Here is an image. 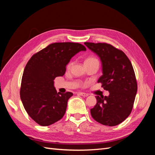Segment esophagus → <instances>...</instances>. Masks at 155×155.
<instances>
[{
	"label": "esophagus",
	"mask_w": 155,
	"mask_h": 155,
	"mask_svg": "<svg viewBox=\"0 0 155 155\" xmlns=\"http://www.w3.org/2000/svg\"><path fill=\"white\" fill-rule=\"evenodd\" d=\"M78 94L81 95V96H83V97H87V96H88V94H86V93H85V92H78Z\"/></svg>",
	"instance_id": "34e87169"
}]
</instances>
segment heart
Returning a JSON list of instances; mask_svg holds the SVG:
<instances>
[{
    "label": "heart",
    "instance_id": "1",
    "mask_svg": "<svg viewBox=\"0 0 155 155\" xmlns=\"http://www.w3.org/2000/svg\"><path fill=\"white\" fill-rule=\"evenodd\" d=\"M97 61V60L94 58H88L85 61V63H87V62H88V61ZM72 64H73V62H70L67 65V68L70 69V68H71V67L72 66Z\"/></svg>",
    "mask_w": 155,
    "mask_h": 155
}]
</instances>
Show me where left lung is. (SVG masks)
Segmentation results:
<instances>
[{
	"label": "left lung",
	"instance_id": "1",
	"mask_svg": "<svg viewBox=\"0 0 155 155\" xmlns=\"http://www.w3.org/2000/svg\"><path fill=\"white\" fill-rule=\"evenodd\" d=\"M84 44L100 58L103 74L97 83L109 92L108 96H96L97 104L91 109V115L102 125H118L130 114L137 92L132 64L122 51L109 44Z\"/></svg>",
	"mask_w": 155,
	"mask_h": 155
}]
</instances>
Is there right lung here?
I'll return each mask as SVG.
<instances>
[{
    "mask_svg": "<svg viewBox=\"0 0 155 155\" xmlns=\"http://www.w3.org/2000/svg\"><path fill=\"white\" fill-rule=\"evenodd\" d=\"M86 48L79 43H55L34 54L23 72L20 96L26 111L36 123L48 126L61 119L72 92H58L54 79L63 76L72 57Z\"/></svg>",
    "mask_w": 155,
    "mask_h": 155,
    "instance_id": "add662e5",
    "label": "right lung"
}]
</instances>
